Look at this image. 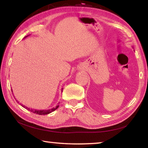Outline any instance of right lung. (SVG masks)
Instances as JSON below:
<instances>
[{
  "label": "right lung",
  "mask_w": 148,
  "mask_h": 148,
  "mask_svg": "<svg viewBox=\"0 0 148 148\" xmlns=\"http://www.w3.org/2000/svg\"><path fill=\"white\" fill-rule=\"evenodd\" d=\"M27 37H28V35L26 36V37H25L24 38H25ZM62 90H63V88L62 89ZM59 104L60 103H58V104L56 106V107L53 108L52 109H50V110H35V109H30L29 108L26 107L25 106H23V105H21V106H22V107H23L24 108H25L26 110L30 111H31V112H33L34 113H36V114H38V115H47V114H49V113H52V111H55L56 110H57L58 107H59Z\"/></svg>",
  "instance_id": "1"
}]
</instances>
